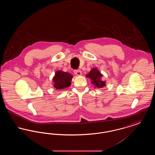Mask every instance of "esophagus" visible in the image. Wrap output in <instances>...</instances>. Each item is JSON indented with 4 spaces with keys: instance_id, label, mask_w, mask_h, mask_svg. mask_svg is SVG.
<instances>
[{
    "instance_id": "1",
    "label": "esophagus",
    "mask_w": 155,
    "mask_h": 155,
    "mask_svg": "<svg viewBox=\"0 0 155 155\" xmlns=\"http://www.w3.org/2000/svg\"><path fill=\"white\" fill-rule=\"evenodd\" d=\"M74 74H76L77 75H81L82 72L80 70H74Z\"/></svg>"
}]
</instances>
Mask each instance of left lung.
Returning <instances> with one entry per match:
<instances>
[{
  "mask_svg": "<svg viewBox=\"0 0 155 155\" xmlns=\"http://www.w3.org/2000/svg\"><path fill=\"white\" fill-rule=\"evenodd\" d=\"M102 76L103 75L100 73V71L96 68H92L88 74L86 75L87 77L89 78L92 80V84H94V85L98 88H103L106 85L105 82L101 80Z\"/></svg>",
  "mask_w": 155,
  "mask_h": 155,
  "instance_id": "8db88e82",
  "label": "left lung"
}]
</instances>
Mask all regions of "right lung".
Here are the masks:
<instances>
[{"mask_svg": "<svg viewBox=\"0 0 155 155\" xmlns=\"http://www.w3.org/2000/svg\"><path fill=\"white\" fill-rule=\"evenodd\" d=\"M72 78L73 75L68 73L61 70L56 71L53 78L54 88L56 90H60L70 87Z\"/></svg>", "mask_w": 155, "mask_h": 155, "instance_id": "right-lung-1", "label": "right lung"}]
</instances>
